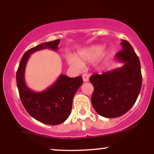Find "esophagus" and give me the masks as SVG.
Wrapping results in <instances>:
<instances>
[{"label":"esophagus","instance_id":"34e87169","mask_svg":"<svg viewBox=\"0 0 154 154\" xmlns=\"http://www.w3.org/2000/svg\"><path fill=\"white\" fill-rule=\"evenodd\" d=\"M82 79L84 82H88L89 81V76H88V75L85 74V75H82Z\"/></svg>","mask_w":154,"mask_h":154}]
</instances>
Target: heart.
<instances>
[{
  "label": "heart",
  "instance_id": "heart-1",
  "mask_svg": "<svg viewBox=\"0 0 154 154\" xmlns=\"http://www.w3.org/2000/svg\"><path fill=\"white\" fill-rule=\"evenodd\" d=\"M103 45H93L84 50L79 51L76 56V59H70L69 60V62L71 66L75 68L79 69L82 67V64L85 63L93 62L100 56V59H98V63H97V66H100L107 61L111 55L110 50H107L104 51L103 52Z\"/></svg>",
  "mask_w": 154,
  "mask_h": 154
}]
</instances>
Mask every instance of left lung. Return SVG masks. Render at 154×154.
I'll return each mask as SVG.
<instances>
[{
  "mask_svg": "<svg viewBox=\"0 0 154 154\" xmlns=\"http://www.w3.org/2000/svg\"><path fill=\"white\" fill-rule=\"evenodd\" d=\"M121 45L122 50L116 53L115 59L123 66L90 77L94 87L92 105L103 117L125 114L135 104L140 92L142 75L138 56L128 41L122 40Z\"/></svg>",
  "mask_w": 154,
  "mask_h": 154,
  "instance_id": "left-lung-1",
  "label": "left lung"
}]
</instances>
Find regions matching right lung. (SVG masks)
Listing matches in <instances>:
<instances>
[{"mask_svg": "<svg viewBox=\"0 0 154 154\" xmlns=\"http://www.w3.org/2000/svg\"><path fill=\"white\" fill-rule=\"evenodd\" d=\"M60 40L46 42L26 51L21 59L17 72V84L22 103L28 114L43 124L56 125L63 123L69 116L72 100L76 92L82 84V77H69L61 75L46 90L35 92L28 88L24 73L28 59L32 54L43 49L56 51Z\"/></svg>", "mask_w": 154, "mask_h": 154, "instance_id": "right-lung-1", "label": "right lung"}]
</instances>
